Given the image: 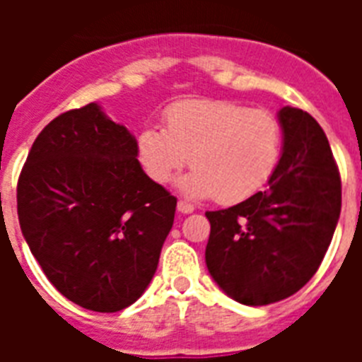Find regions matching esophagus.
Listing matches in <instances>:
<instances>
[{
  "instance_id": "esophagus-1",
  "label": "esophagus",
  "mask_w": 362,
  "mask_h": 362,
  "mask_svg": "<svg viewBox=\"0 0 362 362\" xmlns=\"http://www.w3.org/2000/svg\"><path fill=\"white\" fill-rule=\"evenodd\" d=\"M176 209H178V212H180V214H192L193 210H195V206L189 203H186V201H178Z\"/></svg>"
}]
</instances>
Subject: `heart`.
<instances>
[{"label": "heart", "instance_id": "heart-1", "mask_svg": "<svg viewBox=\"0 0 362 362\" xmlns=\"http://www.w3.org/2000/svg\"><path fill=\"white\" fill-rule=\"evenodd\" d=\"M136 150L158 184L169 182L189 158L193 170L180 180L182 192L231 204L269 182L280 159L281 129L267 110L193 99L167 110L165 129L146 125L136 136Z\"/></svg>", "mask_w": 362, "mask_h": 362}]
</instances>
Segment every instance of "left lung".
Masks as SVG:
<instances>
[{"label":"left lung","mask_w":362,"mask_h":362,"mask_svg":"<svg viewBox=\"0 0 362 362\" xmlns=\"http://www.w3.org/2000/svg\"><path fill=\"white\" fill-rule=\"evenodd\" d=\"M284 148L269 187L206 212L204 261L220 289L246 306L291 297L320 269L342 209V184L320 124L300 109L278 112Z\"/></svg>","instance_id":"obj_1"}]
</instances>
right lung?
I'll return each instance as SVG.
<instances>
[{
  "instance_id": "1",
  "label": "right lung",
  "mask_w": 362,
  "mask_h": 362,
  "mask_svg": "<svg viewBox=\"0 0 362 362\" xmlns=\"http://www.w3.org/2000/svg\"><path fill=\"white\" fill-rule=\"evenodd\" d=\"M136 139L98 103L54 118L18 178L22 235L56 289L93 312L146 291L176 199L142 170Z\"/></svg>"
}]
</instances>
